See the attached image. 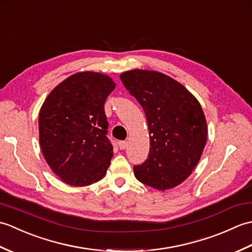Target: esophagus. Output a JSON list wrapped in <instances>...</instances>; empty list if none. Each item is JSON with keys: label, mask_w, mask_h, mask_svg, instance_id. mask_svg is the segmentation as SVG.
Masks as SVG:
<instances>
[{"label": "esophagus", "mask_w": 252, "mask_h": 252, "mask_svg": "<svg viewBox=\"0 0 252 252\" xmlns=\"http://www.w3.org/2000/svg\"><path fill=\"white\" fill-rule=\"evenodd\" d=\"M118 144H119V148L120 149H126V146H127V143L126 141H120Z\"/></svg>", "instance_id": "obj_1"}]
</instances>
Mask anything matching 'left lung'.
I'll use <instances>...</instances> for the list:
<instances>
[{"instance_id":"1","label":"left lung","mask_w":252,"mask_h":252,"mask_svg":"<svg viewBox=\"0 0 252 252\" xmlns=\"http://www.w3.org/2000/svg\"><path fill=\"white\" fill-rule=\"evenodd\" d=\"M121 81L145 111L149 154L135 165V178L158 190L174 189L195 169L207 143L208 126L199 101L167 74L133 69Z\"/></svg>"}]
</instances>
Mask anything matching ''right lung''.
Returning <instances> with one entry per match:
<instances>
[{
	"mask_svg": "<svg viewBox=\"0 0 252 252\" xmlns=\"http://www.w3.org/2000/svg\"><path fill=\"white\" fill-rule=\"evenodd\" d=\"M115 88L107 74L77 72L53 89L42 105L41 151L63 183L88 186L106 175L114 151L106 136L104 105Z\"/></svg>",
	"mask_w": 252,
	"mask_h": 252,
	"instance_id": "obj_1",
	"label": "right lung"
}]
</instances>
